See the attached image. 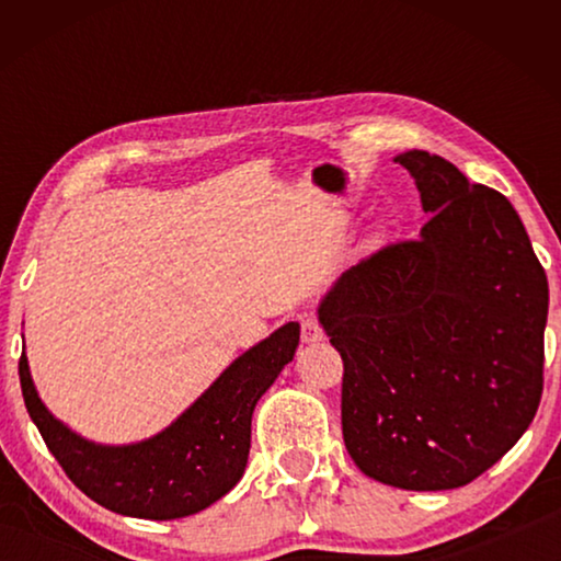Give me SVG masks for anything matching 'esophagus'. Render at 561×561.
<instances>
[{
  "mask_svg": "<svg viewBox=\"0 0 561 561\" xmlns=\"http://www.w3.org/2000/svg\"><path fill=\"white\" fill-rule=\"evenodd\" d=\"M301 341L304 344H317V341L324 339V331H321L319 319L314 314H301Z\"/></svg>",
  "mask_w": 561,
  "mask_h": 561,
  "instance_id": "34e87169",
  "label": "esophagus"
}]
</instances>
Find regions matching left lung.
I'll return each instance as SVG.
<instances>
[{
	"mask_svg": "<svg viewBox=\"0 0 561 561\" xmlns=\"http://www.w3.org/2000/svg\"><path fill=\"white\" fill-rule=\"evenodd\" d=\"M396 163L431 220L341 274L319 321L344 360L341 428L358 470L401 490H453L537 413L547 274L505 195L425 150Z\"/></svg>",
	"mask_w": 561,
	"mask_h": 561,
	"instance_id": "8db88e82",
	"label": "left lung"
}]
</instances>
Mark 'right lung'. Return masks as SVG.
Segmentation results:
<instances>
[{
  "label": "right lung",
  "instance_id": "right-lung-1",
  "mask_svg": "<svg viewBox=\"0 0 561 561\" xmlns=\"http://www.w3.org/2000/svg\"><path fill=\"white\" fill-rule=\"evenodd\" d=\"M299 346L289 321L244 351L165 431L130 445H101L76 435L36 393L26 354L19 381L46 448L83 495L118 515L178 519L195 515L240 482L252 438V413Z\"/></svg>",
  "mask_w": 561,
  "mask_h": 561
}]
</instances>
